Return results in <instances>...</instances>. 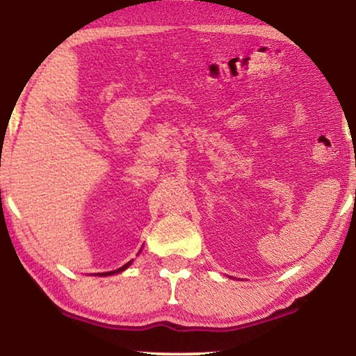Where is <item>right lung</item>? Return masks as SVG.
<instances>
[{
  "label": "right lung",
  "instance_id": "obj_1",
  "mask_svg": "<svg viewBox=\"0 0 356 356\" xmlns=\"http://www.w3.org/2000/svg\"><path fill=\"white\" fill-rule=\"evenodd\" d=\"M131 264V261L128 262V264H124L123 267H120V269H116V270H111V272H104V274H100V275H111V274H118V272H121V270H124L126 267H128Z\"/></svg>",
  "mask_w": 356,
  "mask_h": 356
}]
</instances>
